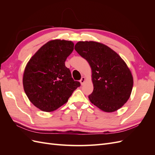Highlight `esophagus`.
Returning a JSON list of instances; mask_svg holds the SVG:
<instances>
[{"label": "esophagus", "mask_w": 155, "mask_h": 155, "mask_svg": "<svg viewBox=\"0 0 155 155\" xmlns=\"http://www.w3.org/2000/svg\"><path fill=\"white\" fill-rule=\"evenodd\" d=\"M85 77H82L81 79H80V83H81V85H83V83H85Z\"/></svg>", "instance_id": "1"}]
</instances>
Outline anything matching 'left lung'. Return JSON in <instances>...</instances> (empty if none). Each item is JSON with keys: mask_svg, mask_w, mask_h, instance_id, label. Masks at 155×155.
I'll return each mask as SVG.
<instances>
[{"mask_svg": "<svg viewBox=\"0 0 155 155\" xmlns=\"http://www.w3.org/2000/svg\"><path fill=\"white\" fill-rule=\"evenodd\" d=\"M74 48L92 69L94 90L89 100L105 112L119 109L129 100L133 86L124 61L107 46L94 41H79Z\"/></svg>", "mask_w": 155, "mask_h": 155, "instance_id": "left-lung-1", "label": "left lung"}]
</instances>
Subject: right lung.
I'll return each instance as SVG.
<instances>
[{"label": "right lung", "instance_id": "right-lung-1", "mask_svg": "<svg viewBox=\"0 0 155 155\" xmlns=\"http://www.w3.org/2000/svg\"><path fill=\"white\" fill-rule=\"evenodd\" d=\"M74 46L69 41H50L27 63L23 75L24 90L30 101L40 110L51 112L58 109L80 87V83L74 80L64 63Z\"/></svg>", "mask_w": 155, "mask_h": 155}]
</instances>
